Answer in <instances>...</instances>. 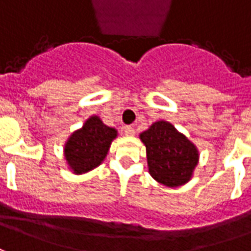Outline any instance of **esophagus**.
I'll return each mask as SVG.
<instances>
[{
    "instance_id": "obj_1",
    "label": "esophagus",
    "mask_w": 251,
    "mask_h": 251,
    "mask_svg": "<svg viewBox=\"0 0 251 251\" xmlns=\"http://www.w3.org/2000/svg\"><path fill=\"white\" fill-rule=\"evenodd\" d=\"M124 131H125L126 136H133V134H134V129H133L131 126H125V127H124Z\"/></svg>"
}]
</instances>
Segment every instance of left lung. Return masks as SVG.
<instances>
[{
    "instance_id": "left-lung-1",
    "label": "left lung",
    "mask_w": 251,
    "mask_h": 251,
    "mask_svg": "<svg viewBox=\"0 0 251 251\" xmlns=\"http://www.w3.org/2000/svg\"><path fill=\"white\" fill-rule=\"evenodd\" d=\"M147 148L148 170L164 186L176 187L190 180L199 164V151L167 121H157L140 134Z\"/></svg>"
}]
</instances>
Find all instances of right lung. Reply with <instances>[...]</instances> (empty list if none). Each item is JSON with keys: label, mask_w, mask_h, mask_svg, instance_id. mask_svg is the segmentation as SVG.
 I'll list each match as a JSON object with an SVG mask.
<instances>
[{"label": "right lung", "mask_w": 251, "mask_h": 251, "mask_svg": "<svg viewBox=\"0 0 251 251\" xmlns=\"http://www.w3.org/2000/svg\"><path fill=\"white\" fill-rule=\"evenodd\" d=\"M115 137L114 127L104 125L98 115L89 117L83 127L73 131L65 144L64 155L69 168L75 174H84L98 167L107 156Z\"/></svg>", "instance_id": "right-lung-1"}]
</instances>
